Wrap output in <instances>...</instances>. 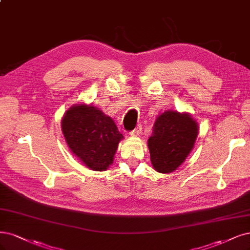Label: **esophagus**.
<instances>
[{"instance_id":"34e87169","label":"esophagus","mask_w":250,"mask_h":250,"mask_svg":"<svg viewBox=\"0 0 250 250\" xmlns=\"http://www.w3.org/2000/svg\"><path fill=\"white\" fill-rule=\"evenodd\" d=\"M141 132H142V125H139L134 129V130H132L130 132V135L133 136V137H137V136H140Z\"/></svg>"}]
</instances>
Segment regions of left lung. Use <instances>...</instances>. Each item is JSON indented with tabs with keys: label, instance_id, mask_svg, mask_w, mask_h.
Masks as SVG:
<instances>
[{
	"label": "left lung",
	"instance_id": "left-lung-1",
	"mask_svg": "<svg viewBox=\"0 0 250 250\" xmlns=\"http://www.w3.org/2000/svg\"><path fill=\"white\" fill-rule=\"evenodd\" d=\"M197 134L199 125L188 113L167 110L159 115L148 140L154 169L161 174L176 170L193 149Z\"/></svg>",
	"mask_w": 250,
	"mask_h": 250
}]
</instances>
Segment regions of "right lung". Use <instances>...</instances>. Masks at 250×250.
Listing matches in <instances>:
<instances>
[{
  "label": "right lung",
  "mask_w": 250,
  "mask_h": 250,
  "mask_svg": "<svg viewBox=\"0 0 250 250\" xmlns=\"http://www.w3.org/2000/svg\"><path fill=\"white\" fill-rule=\"evenodd\" d=\"M62 132L71 152L92 170L107 169L124 136L114 120L88 104H75L61 122Z\"/></svg>",
  "instance_id": "right-lung-1"
}]
</instances>
